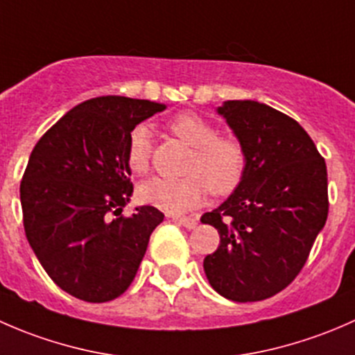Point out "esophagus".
Listing matches in <instances>:
<instances>
[{
  "label": "esophagus",
  "mask_w": 355,
  "mask_h": 355,
  "mask_svg": "<svg viewBox=\"0 0 355 355\" xmlns=\"http://www.w3.org/2000/svg\"><path fill=\"white\" fill-rule=\"evenodd\" d=\"M173 221H175V223L182 225V227L189 228V230L196 228V225H198V221H196L194 218H178V216H173Z\"/></svg>",
  "instance_id": "34e87169"
}]
</instances>
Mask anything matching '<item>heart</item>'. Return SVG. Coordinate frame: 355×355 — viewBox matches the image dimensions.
Listing matches in <instances>:
<instances>
[{"mask_svg": "<svg viewBox=\"0 0 355 355\" xmlns=\"http://www.w3.org/2000/svg\"><path fill=\"white\" fill-rule=\"evenodd\" d=\"M170 130L194 148L187 177H153L139 187V199L170 214L187 213L198 207L207 192L230 194L245 171V151L241 142L218 137V128L196 113H180L170 121ZM153 135L148 125L139 123L128 134L127 164L135 173L149 170Z\"/></svg>", "mask_w": 355, "mask_h": 355, "instance_id": "obj_1", "label": "heart"}]
</instances>
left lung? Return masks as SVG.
<instances>
[{"instance_id":"obj_1","label":"left lung","mask_w":355,"mask_h":355,"mask_svg":"<svg viewBox=\"0 0 355 355\" xmlns=\"http://www.w3.org/2000/svg\"><path fill=\"white\" fill-rule=\"evenodd\" d=\"M245 151L241 184L200 221L220 234L204 257L211 287L225 299L256 302L284 290L306 264L328 216L327 163L293 118L257 101H225Z\"/></svg>"}]
</instances>
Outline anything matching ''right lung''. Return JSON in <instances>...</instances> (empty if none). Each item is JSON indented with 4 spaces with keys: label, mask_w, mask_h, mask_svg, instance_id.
<instances>
[{
    "label": "right lung",
    "mask_w": 355,
    "mask_h": 355,
    "mask_svg": "<svg viewBox=\"0 0 355 355\" xmlns=\"http://www.w3.org/2000/svg\"><path fill=\"white\" fill-rule=\"evenodd\" d=\"M163 110L166 105L123 96L89 99L32 149L20 184L25 235L49 278L77 299L108 302L121 295L163 221L153 206L121 216L134 192L128 134Z\"/></svg>",
    "instance_id": "1"
}]
</instances>
